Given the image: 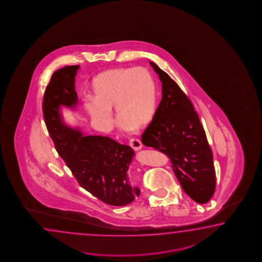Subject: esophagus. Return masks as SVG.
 Wrapping results in <instances>:
<instances>
[{
  "instance_id": "esophagus-1",
  "label": "esophagus",
  "mask_w": 262,
  "mask_h": 262,
  "mask_svg": "<svg viewBox=\"0 0 262 262\" xmlns=\"http://www.w3.org/2000/svg\"><path fill=\"white\" fill-rule=\"evenodd\" d=\"M129 145L135 150H139V149H142V147H143V145L139 139H134V138L133 139H130V140H129Z\"/></svg>"
}]
</instances>
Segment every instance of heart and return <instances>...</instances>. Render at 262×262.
Here are the masks:
<instances>
[{
    "mask_svg": "<svg viewBox=\"0 0 262 262\" xmlns=\"http://www.w3.org/2000/svg\"><path fill=\"white\" fill-rule=\"evenodd\" d=\"M93 98L84 102L98 128L108 131L114 125L112 110L126 128H145L157 108V88L151 73L144 67L117 68L93 79Z\"/></svg>",
    "mask_w": 262,
    "mask_h": 262,
    "instance_id": "b5f03b06",
    "label": "heart"
}]
</instances>
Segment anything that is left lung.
Masks as SVG:
<instances>
[{"instance_id": "left-lung-1", "label": "left lung", "mask_w": 262, "mask_h": 262, "mask_svg": "<svg viewBox=\"0 0 262 262\" xmlns=\"http://www.w3.org/2000/svg\"><path fill=\"white\" fill-rule=\"evenodd\" d=\"M162 82V100L142 134V143L164 152L182 189L192 200L205 204L215 190L213 154L192 103L178 83L154 62Z\"/></svg>"}]
</instances>
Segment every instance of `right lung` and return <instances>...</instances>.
Listing matches in <instances>:
<instances>
[{"label":"right lung","instance_id":"1","mask_svg":"<svg viewBox=\"0 0 262 262\" xmlns=\"http://www.w3.org/2000/svg\"><path fill=\"white\" fill-rule=\"evenodd\" d=\"M79 65L54 72L43 95L42 113L57 154L84 190L108 205H128L140 193L129 184L134 150L108 137L85 136L63 122L62 106L74 108L78 101L75 76Z\"/></svg>","mask_w":262,"mask_h":262}]
</instances>
